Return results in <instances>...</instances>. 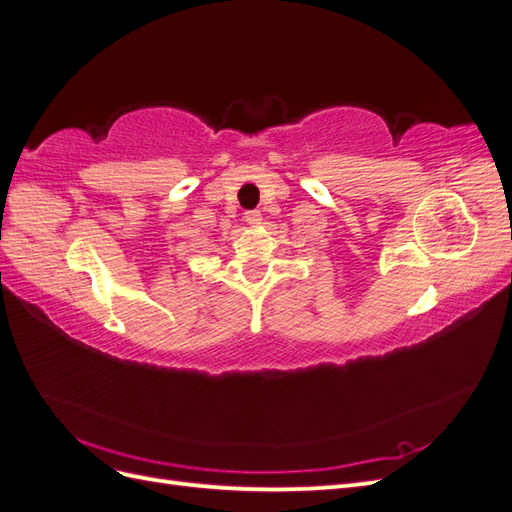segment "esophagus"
Segmentation results:
<instances>
[{"label":"esophagus","instance_id":"obj_1","mask_svg":"<svg viewBox=\"0 0 512 512\" xmlns=\"http://www.w3.org/2000/svg\"><path fill=\"white\" fill-rule=\"evenodd\" d=\"M243 220L247 222V224H252V226H256V224H260V220H262V213L260 211H245L243 213Z\"/></svg>","mask_w":512,"mask_h":512}]
</instances>
